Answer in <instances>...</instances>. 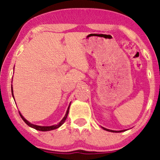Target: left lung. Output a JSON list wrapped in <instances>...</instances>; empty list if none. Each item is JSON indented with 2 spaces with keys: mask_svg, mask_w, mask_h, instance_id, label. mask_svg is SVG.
<instances>
[{
  "mask_svg": "<svg viewBox=\"0 0 160 160\" xmlns=\"http://www.w3.org/2000/svg\"><path fill=\"white\" fill-rule=\"evenodd\" d=\"M102 128L104 130H106V131H108V132H122L125 131V130H122V131H113V130H111V129H108V128H105L104 127H102Z\"/></svg>",
  "mask_w": 160,
  "mask_h": 160,
  "instance_id": "obj_1",
  "label": "left lung"
}]
</instances>
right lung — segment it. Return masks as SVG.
<instances>
[{"mask_svg":"<svg viewBox=\"0 0 160 160\" xmlns=\"http://www.w3.org/2000/svg\"><path fill=\"white\" fill-rule=\"evenodd\" d=\"M12 97H13L14 98V96H13V91H12ZM69 108H70V105L68 106V110L67 111H66V113H65V116L63 117V119L60 121L59 122H58L57 125H53V126H37V125H34V124H32L31 123V122H29L27 120H25V118H24V117L21 114V113L19 112V114H20V117H22V119L24 122L26 123L28 126H30V127H32L33 128H35L37 130H39V131H42V132H46V131H50V130H53V129H56V128H58V127H60V126H62V124L65 122V121L66 120V119H67V117H68V112H69Z\"/></svg>","mask_w":160,"mask_h":160,"instance_id":"add662e5","label":"right lung"}]
</instances>
